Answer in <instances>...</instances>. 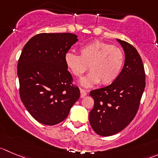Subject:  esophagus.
<instances>
[{
    "mask_svg": "<svg viewBox=\"0 0 158 158\" xmlns=\"http://www.w3.org/2000/svg\"><path fill=\"white\" fill-rule=\"evenodd\" d=\"M80 92H81V98H84L87 95V92L85 90L80 88Z\"/></svg>",
    "mask_w": 158,
    "mask_h": 158,
    "instance_id": "34e87169",
    "label": "esophagus"
}]
</instances>
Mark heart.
Returning <instances> with one entry per match:
<instances>
[{"label":"heart","mask_w":158,"mask_h":158,"mask_svg":"<svg viewBox=\"0 0 158 158\" xmlns=\"http://www.w3.org/2000/svg\"><path fill=\"white\" fill-rule=\"evenodd\" d=\"M65 64L72 74L81 77L88 66L90 72L80 80V85L91 88L98 83L109 85L119 76L124 64V54L118 47L94 41L80 48V55L67 52Z\"/></svg>","instance_id":"1"}]
</instances>
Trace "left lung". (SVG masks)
Listing matches in <instances>:
<instances>
[{
	"label": "left lung",
	"instance_id": "left-lung-1",
	"mask_svg": "<svg viewBox=\"0 0 158 158\" xmlns=\"http://www.w3.org/2000/svg\"><path fill=\"white\" fill-rule=\"evenodd\" d=\"M125 53L119 76L110 85L93 90L94 101L89 122L97 134L109 136L122 131L134 118L145 88V71L140 56L130 43L116 40Z\"/></svg>",
	"mask_w": 158,
	"mask_h": 158
}]
</instances>
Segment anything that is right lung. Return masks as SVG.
Masks as SVG:
<instances>
[{"mask_svg":"<svg viewBox=\"0 0 158 158\" xmlns=\"http://www.w3.org/2000/svg\"><path fill=\"white\" fill-rule=\"evenodd\" d=\"M77 40L72 33H41L22 49L18 62L21 100L42 124L53 126L64 121L80 98L64 60Z\"/></svg>","mask_w":158,"mask_h":158,"instance_id":"add662e5","label":"right lung"}]
</instances>
